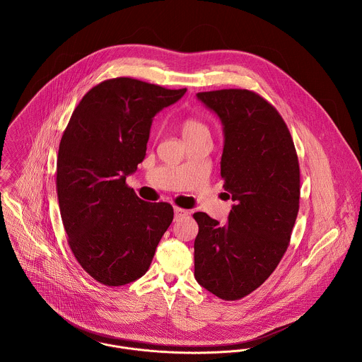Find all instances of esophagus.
<instances>
[{
    "label": "esophagus",
    "mask_w": 362,
    "mask_h": 362,
    "mask_svg": "<svg viewBox=\"0 0 362 362\" xmlns=\"http://www.w3.org/2000/svg\"><path fill=\"white\" fill-rule=\"evenodd\" d=\"M188 214H189V213H188V210L181 209V207H174V216H175V220L182 218V217H185V216H188Z\"/></svg>",
    "instance_id": "1"
}]
</instances>
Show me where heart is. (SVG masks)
<instances>
[{"mask_svg": "<svg viewBox=\"0 0 362 362\" xmlns=\"http://www.w3.org/2000/svg\"><path fill=\"white\" fill-rule=\"evenodd\" d=\"M204 132H209L206 125L195 117H188L181 122V134L184 138L195 136V135L204 134Z\"/></svg>", "mask_w": 362, "mask_h": 362, "instance_id": "b5f03b06", "label": "heart"}]
</instances>
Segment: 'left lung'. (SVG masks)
Here are the masks:
<instances>
[{"label": "left lung", "instance_id": "1", "mask_svg": "<svg viewBox=\"0 0 362 362\" xmlns=\"http://www.w3.org/2000/svg\"><path fill=\"white\" fill-rule=\"evenodd\" d=\"M224 132L220 174L235 205L228 223L194 214L195 279L224 301L241 300L274 272L300 209V164L279 111L258 93L221 89L197 95Z\"/></svg>", "mask_w": 362, "mask_h": 362}]
</instances>
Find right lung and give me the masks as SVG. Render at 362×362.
Instances as JSON below:
<instances>
[{
  "instance_id": "right-lung-1",
  "label": "right lung",
  "mask_w": 362,
  "mask_h": 362,
  "mask_svg": "<svg viewBox=\"0 0 362 362\" xmlns=\"http://www.w3.org/2000/svg\"><path fill=\"white\" fill-rule=\"evenodd\" d=\"M187 89L132 78L107 79L74 110L57 157V195L74 257L96 281L142 277L173 221V206L136 197L125 182L146 156L156 114Z\"/></svg>"
}]
</instances>
